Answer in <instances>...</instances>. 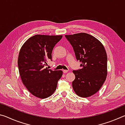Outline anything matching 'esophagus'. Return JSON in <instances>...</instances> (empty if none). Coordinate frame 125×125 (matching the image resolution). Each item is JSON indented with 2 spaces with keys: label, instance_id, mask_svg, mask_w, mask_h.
I'll list each match as a JSON object with an SVG mask.
<instances>
[{
  "label": "esophagus",
  "instance_id": "34e87169",
  "mask_svg": "<svg viewBox=\"0 0 125 125\" xmlns=\"http://www.w3.org/2000/svg\"><path fill=\"white\" fill-rule=\"evenodd\" d=\"M68 71H69L68 70H63V72L64 73H67Z\"/></svg>",
  "mask_w": 125,
  "mask_h": 125
}]
</instances>
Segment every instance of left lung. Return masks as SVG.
Returning a JSON list of instances; mask_svg holds the SVG:
<instances>
[{"mask_svg": "<svg viewBox=\"0 0 125 125\" xmlns=\"http://www.w3.org/2000/svg\"><path fill=\"white\" fill-rule=\"evenodd\" d=\"M82 69L73 71L72 86L77 95L88 98L100 90L107 76V54L101 42L86 33L65 35Z\"/></svg>", "mask_w": 125, "mask_h": 125, "instance_id": "obj_1", "label": "left lung"}]
</instances>
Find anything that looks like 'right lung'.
<instances>
[{
  "label": "right lung",
  "instance_id": "1",
  "mask_svg": "<svg viewBox=\"0 0 125 125\" xmlns=\"http://www.w3.org/2000/svg\"><path fill=\"white\" fill-rule=\"evenodd\" d=\"M62 38V35H35L20 50L18 64L21 79L29 92L37 98L52 95L62 76V71L44 68L47 61L52 60V50Z\"/></svg>",
  "mask_w": 125,
  "mask_h": 125
}]
</instances>
